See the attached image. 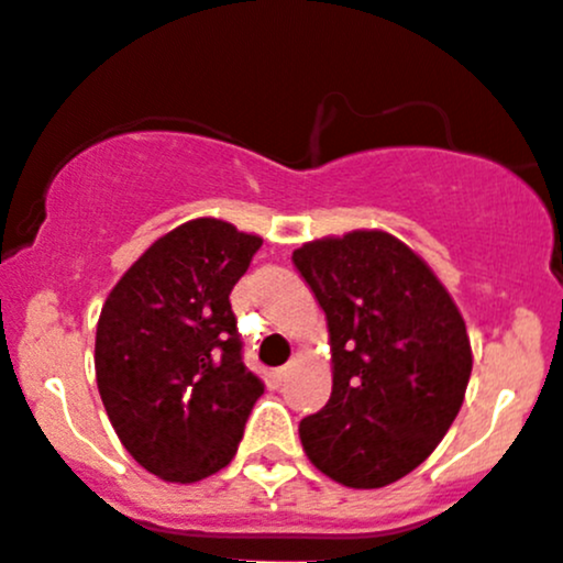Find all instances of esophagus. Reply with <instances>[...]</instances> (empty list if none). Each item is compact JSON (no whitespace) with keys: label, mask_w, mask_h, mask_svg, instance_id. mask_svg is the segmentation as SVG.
<instances>
[{"label":"esophagus","mask_w":563,"mask_h":563,"mask_svg":"<svg viewBox=\"0 0 563 563\" xmlns=\"http://www.w3.org/2000/svg\"><path fill=\"white\" fill-rule=\"evenodd\" d=\"M288 373H291V367H277V371H275V378H277V384H283V382H286V378H288Z\"/></svg>","instance_id":"obj_1"}]
</instances>
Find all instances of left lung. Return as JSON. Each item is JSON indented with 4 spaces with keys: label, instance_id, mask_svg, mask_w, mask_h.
Returning <instances> with one entry per match:
<instances>
[{
    "label": "left lung",
    "instance_id": "8db88e82",
    "mask_svg": "<svg viewBox=\"0 0 563 563\" xmlns=\"http://www.w3.org/2000/svg\"><path fill=\"white\" fill-rule=\"evenodd\" d=\"M294 264L327 313L332 395L299 422L310 463L376 490L411 474L455 422L471 378V340L428 261L382 229L321 236Z\"/></svg>",
    "mask_w": 563,
    "mask_h": 563
}]
</instances>
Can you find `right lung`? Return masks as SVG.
<instances>
[{
    "mask_svg": "<svg viewBox=\"0 0 563 563\" xmlns=\"http://www.w3.org/2000/svg\"><path fill=\"white\" fill-rule=\"evenodd\" d=\"M261 242L229 220H187L133 261L100 310V400L124 450L157 479L190 485L225 468L264 395L229 302Z\"/></svg>",
    "mask_w": 563,
    "mask_h": 563,
    "instance_id": "1",
    "label": "right lung"
}]
</instances>
